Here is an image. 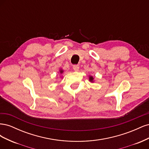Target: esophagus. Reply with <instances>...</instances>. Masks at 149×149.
I'll return each mask as SVG.
<instances>
[{"mask_svg": "<svg viewBox=\"0 0 149 149\" xmlns=\"http://www.w3.org/2000/svg\"><path fill=\"white\" fill-rule=\"evenodd\" d=\"M73 70H74L75 71H79V65H73Z\"/></svg>", "mask_w": 149, "mask_h": 149, "instance_id": "1", "label": "esophagus"}]
</instances>
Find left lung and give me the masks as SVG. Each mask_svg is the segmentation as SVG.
I'll use <instances>...</instances> for the list:
<instances>
[{
  "label": "left lung",
  "instance_id": "8db88e82",
  "mask_svg": "<svg viewBox=\"0 0 149 149\" xmlns=\"http://www.w3.org/2000/svg\"><path fill=\"white\" fill-rule=\"evenodd\" d=\"M89 81L90 83H94V78H93V76H91V75L89 76Z\"/></svg>",
  "mask_w": 149,
  "mask_h": 149
}]
</instances>
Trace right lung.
Returning a JSON list of instances; mask_svg holds the SVG:
<instances>
[{
  "label": "right lung",
  "instance_id": "add662e5",
  "mask_svg": "<svg viewBox=\"0 0 149 149\" xmlns=\"http://www.w3.org/2000/svg\"><path fill=\"white\" fill-rule=\"evenodd\" d=\"M63 72H64V70H63L62 68H60V70H59V73H60V78H62L63 77H62V76H61L63 73Z\"/></svg>",
  "mask_w": 149,
  "mask_h": 149
}]
</instances>
